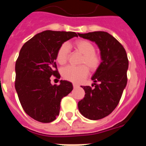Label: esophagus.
Segmentation results:
<instances>
[{"instance_id": "obj_1", "label": "esophagus", "mask_w": 146, "mask_h": 146, "mask_svg": "<svg viewBox=\"0 0 146 146\" xmlns=\"http://www.w3.org/2000/svg\"><path fill=\"white\" fill-rule=\"evenodd\" d=\"M73 87H74V88H76L79 87V86L77 84H75V83H73Z\"/></svg>"}]
</instances>
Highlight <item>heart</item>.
<instances>
[{"instance_id":"1","label":"heart","mask_w":146,"mask_h":146,"mask_svg":"<svg viewBox=\"0 0 146 146\" xmlns=\"http://www.w3.org/2000/svg\"><path fill=\"white\" fill-rule=\"evenodd\" d=\"M76 51L81 53L80 66H68L62 69L61 74L64 79L73 82H80L87 77L88 69L91 72L97 70L101 65L102 59L100 55L95 52V47L91 42L84 39L77 40L74 43ZM70 49L68 44L64 43L59 47L56 53V60L60 65L66 64L69 58Z\"/></svg>"}]
</instances>
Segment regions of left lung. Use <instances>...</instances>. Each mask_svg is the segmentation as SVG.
<instances>
[{"label":"left lung","instance_id":"obj_1","mask_svg":"<svg viewBox=\"0 0 146 146\" xmlns=\"http://www.w3.org/2000/svg\"><path fill=\"white\" fill-rule=\"evenodd\" d=\"M78 35L98 45L102 59L101 65L91 77L94 88L81 86L86 94L78 102V109L88 119H102L110 114L119 103L127 83L128 58L122 44L107 32Z\"/></svg>","mask_w":146,"mask_h":146}]
</instances>
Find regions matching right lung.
I'll return each instance as SVG.
<instances>
[{
	"label": "right lung",
	"instance_id": "1",
	"mask_svg": "<svg viewBox=\"0 0 146 146\" xmlns=\"http://www.w3.org/2000/svg\"><path fill=\"white\" fill-rule=\"evenodd\" d=\"M77 34L74 32L45 31L25 42L15 64V89L25 113L34 120L50 123L59 115L60 101L73 89L72 82H50L60 77L56 53L60 45Z\"/></svg>",
	"mask_w": 146,
	"mask_h": 146
}]
</instances>
